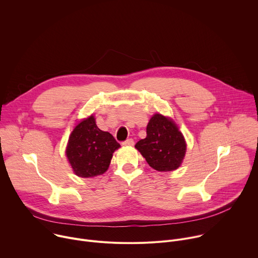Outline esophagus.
I'll return each mask as SVG.
<instances>
[{"mask_svg": "<svg viewBox=\"0 0 258 258\" xmlns=\"http://www.w3.org/2000/svg\"><path fill=\"white\" fill-rule=\"evenodd\" d=\"M122 145H124V146H133L134 145V140L133 139H127L126 141L122 142Z\"/></svg>", "mask_w": 258, "mask_h": 258, "instance_id": "esophagus-1", "label": "esophagus"}]
</instances>
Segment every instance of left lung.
Returning a JSON list of instances; mask_svg holds the SVG:
<instances>
[{
  "label": "left lung",
  "instance_id": "obj_1",
  "mask_svg": "<svg viewBox=\"0 0 258 258\" xmlns=\"http://www.w3.org/2000/svg\"><path fill=\"white\" fill-rule=\"evenodd\" d=\"M135 147L152 168L171 171L180 165L187 146L171 119L155 114L147 125V137L140 140Z\"/></svg>",
  "mask_w": 258,
  "mask_h": 258
}]
</instances>
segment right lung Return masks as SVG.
<instances>
[{
	"label": "right lung",
	"instance_id": "right-lung-1",
	"mask_svg": "<svg viewBox=\"0 0 258 258\" xmlns=\"http://www.w3.org/2000/svg\"><path fill=\"white\" fill-rule=\"evenodd\" d=\"M119 147L111 134L97 126L92 115L81 121L72 131L66 155L77 175L93 177L108 169L113 152Z\"/></svg>",
	"mask_w": 258,
	"mask_h": 258
}]
</instances>
